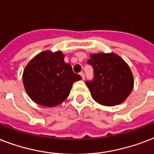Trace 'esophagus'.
Segmentation results:
<instances>
[{
    "label": "esophagus",
    "instance_id": "34e87169",
    "mask_svg": "<svg viewBox=\"0 0 154 154\" xmlns=\"http://www.w3.org/2000/svg\"><path fill=\"white\" fill-rule=\"evenodd\" d=\"M79 75H81V77H82V79H84V78H85V75H84V73H83V72H80V73H79Z\"/></svg>",
    "mask_w": 154,
    "mask_h": 154
}]
</instances>
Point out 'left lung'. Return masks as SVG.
I'll use <instances>...</instances> for the list:
<instances>
[{
	"label": "left lung",
	"mask_w": 154,
	"mask_h": 154,
	"mask_svg": "<svg viewBox=\"0 0 154 154\" xmlns=\"http://www.w3.org/2000/svg\"><path fill=\"white\" fill-rule=\"evenodd\" d=\"M88 63L93 67L94 78L87 81L92 98L106 106L120 104L133 88V76L129 66L114 53L94 54Z\"/></svg>",
	"instance_id": "obj_1"
}]
</instances>
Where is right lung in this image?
<instances>
[{"mask_svg": "<svg viewBox=\"0 0 154 154\" xmlns=\"http://www.w3.org/2000/svg\"><path fill=\"white\" fill-rule=\"evenodd\" d=\"M23 83L28 96L40 105L54 107L63 102L73 83L82 79L64 62L61 51H43L32 59L23 72Z\"/></svg>", "mask_w": 154, "mask_h": 154, "instance_id": "obj_1", "label": "right lung"}]
</instances>
